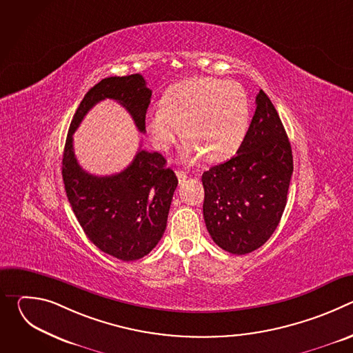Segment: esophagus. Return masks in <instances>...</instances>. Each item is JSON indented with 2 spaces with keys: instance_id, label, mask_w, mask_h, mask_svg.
Masks as SVG:
<instances>
[{
  "instance_id": "esophagus-1",
  "label": "esophagus",
  "mask_w": 353,
  "mask_h": 353,
  "mask_svg": "<svg viewBox=\"0 0 353 353\" xmlns=\"http://www.w3.org/2000/svg\"><path fill=\"white\" fill-rule=\"evenodd\" d=\"M176 174H177V179H179V181H180V183L185 181V179H187V173H185V172L177 170V172H176Z\"/></svg>"
}]
</instances>
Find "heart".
Masks as SVG:
<instances>
[{
    "label": "heart",
    "mask_w": 353,
    "mask_h": 353,
    "mask_svg": "<svg viewBox=\"0 0 353 353\" xmlns=\"http://www.w3.org/2000/svg\"><path fill=\"white\" fill-rule=\"evenodd\" d=\"M250 123L245 90L233 81L195 77L172 86L162 106L146 114V130L159 150L169 149L180 134L187 159L201 155L210 162L230 158L241 145Z\"/></svg>",
    "instance_id": "heart-1"
}]
</instances>
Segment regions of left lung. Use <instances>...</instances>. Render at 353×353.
<instances>
[{
	"instance_id": "obj_1",
	"label": "left lung",
	"mask_w": 353,
	"mask_h": 353,
	"mask_svg": "<svg viewBox=\"0 0 353 353\" xmlns=\"http://www.w3.org/2000/svg\"><path fill=\"white\" fill-rule=\"evenodd\" d=\"M256 105L236 155L203 174L207 229L237 256L260 248L275 232L293 173L290 142L275 106L263 90Z\"/></svg>"
}]
</instances>
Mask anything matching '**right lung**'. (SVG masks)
<instances>
[{"instance_id": "right-lung-1", "label": "right lung", "mask_w": 353, "mask_h": 353, "mask_svg": "<svg viewBox=\"0 0 353 353\" xmlns=\"http://www.w3.org/2000/svg\"><path fill=\"white\" fill-rule=\"evenodd\" d=\"M150 96L152 90L139 74L102 79L83 96L64 146L63 180L81 228L99 250L123 261L142 259L162 239L177 177L159 152L145 149L138 150L123 172L93 176L79 166L72 135L86 113L105 99L125 108L138 131L145 134Z\"/></svg>"}]
</instances>
